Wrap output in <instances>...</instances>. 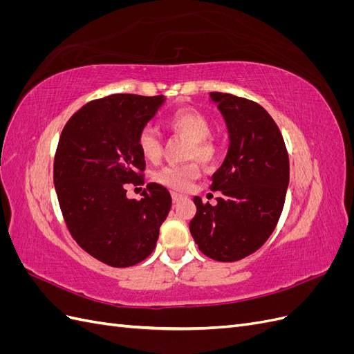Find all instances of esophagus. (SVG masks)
<instances>
[{
	"label": "esophagus",
	"instance_id": "34e87169",
	"mask_svg": "<svg viewBox=\"0 0 354 354\" xmlns=\"http://www.w3.org/2000/svg\"><path fill=\"white\" fill-rule=\"evenodd\" d=\"M171 198H173L174 202H178L180 199H183V196H181L180 194H176V192H173V194H171Z\"/></svg>",
	"mask_w": 354,
	"mask_h": 354
}]
</instances>
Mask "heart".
Here are the masks:
<instances>
[{"instance_id": "obj_1", "label": "heart", "mask_w": 354, "mask_h": 354, "mask_svg": "<svg viewBox=\"0 0 354 354\" xmlns=\"http://www.w3.org/2000/svg\"><path fill=\"white\" fill-rule=\"evenodd\" d=\"M167 127L173 133L190 140L189 158H196L203 164H211L217 159L220 147L209 136L211 122L207 116L192 109H181L168 118ZM137 145L142 155L151 162H156L162 155V142H160L158 133L151 127H146L140 131ZM199 176L201 171L196 164H186L167 165L160 168L153 174V178L156 183L168 189L186 190L192 181L196 180Z\"/></svg>"}]
</instances>
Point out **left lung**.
<instances>
[{"label": "left lung", "mask_w": 354, "mask_h": 354, "mask_svg": "<svg viewBox=\"0 0 354 354\" xmlns=\"http://www.w3.org/2000/svg\"><path fill=\"white\" fill-rule=\"evenodd\" d=\"M229 131V151L212 174L217 205L194 198L196 214L189 229L202 254L217 261H238L269 239L283 209L289 159L273 118L252 100L209 93Z\"/></svg>", "instance_id": "8db88e82"}]
</instances>
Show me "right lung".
I'll use <instances>...</instances> for the list:
<instances>
[{"label":"right lung","mask_w":354,"mask_h":354,"mask_svg":"<svg viewBox=\"0 0 354 354\" xmlns=\"http://www.w3.org/2000/svg\"><path fill=\"white\" fill-rule=\"evenodd\" d=\"M164 95L112 94L73 113L59 138L55 189L66 226L84 251L112 267H130L152 254L171 208L169 192L149 183L140 201L125 185H143L138 134Z\"/></svg>","instance_id":"obj_1"}]
</instances>
